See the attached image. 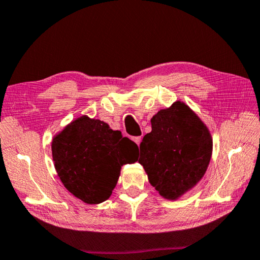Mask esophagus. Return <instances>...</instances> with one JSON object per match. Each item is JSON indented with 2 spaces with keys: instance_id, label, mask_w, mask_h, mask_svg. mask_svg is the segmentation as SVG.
Wrapping results in <instances>:
<instances>
[{
  "instance_id": "1",
  "label": "esophagus",
  "mask_w": 260,
  "mask_h": 260,
  "mask_svg": "<svg viewBox=\"0 0 260 260\" xmlns=\"http://www.w3.org/2000/svg\"><path fill=\"white\" fill-rule=\"evenodd\" d=\"M141 140H142V138H141V136H135V138H133V141H134L136 144H138V146H140Z\"/></svg>"
}]
</instances>
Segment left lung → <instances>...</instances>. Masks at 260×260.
I'll return each mask as SVG.
<instances>
[{
	"instance_id": "8db88e82",
	"label": "left lung",
	"mask_w": 260,
	"mask_h": 260,
	"mask_svg": "<svg viewBox=\"0 0 260 260\" xmlns=\"http://www.w3.org/2000/svg\"><path fill=\"white\" fill-rule=\"evenodd\" d=\"M140 144L139 162L166 200H178L199 183L212 155V138L200 117L181 101L151 118Z\"/></svg>"
}]
</instances>
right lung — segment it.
I'll return each instance as SVG.
<instances>
[{"label": "right lung", "instance_id": "1", "mask_svg": "<svg viewBox=\"0 0 260 260\" xmlns=\"http://www.w3.org/2000/svg\"><path fill=\"white\" fill-rule=\"evenodd\" d=\"M138 146L107 122L81 116L57 134L51 143L56 172L68 190L87 204L111 196L121 166L138 160Z\"/></svg>", "mask_w": 260, "mask_h": 260}]
</instances>
